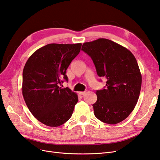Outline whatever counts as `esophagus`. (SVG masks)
I'll use <instances>...</instances> for the list:
<instances>
[{
    "label": "esophagus",
    "mask_w": 160,
    "mask_h": 160,
    "mask_svg": "<svg viewBox=\"0 0 160 160\" xmlns=\"http://www.w3.org/2000/svg\"><path fill=\"white\" fill-rule=\"evenodd\" d=\"M79 93L81 95H85L86 93V92L85 91H80V92H79Z\"/></svg>",
    "instance_id": "34e87169"
}]
</instances>
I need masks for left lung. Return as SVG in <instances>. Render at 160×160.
<instances>
[{"label":"left lung","instance_id":"obj_1","mask_svg":"<svg viewBox=\"0 0 160 160\" xmlns=\"http://www.w3.org/2000/svg\"><path fill=\"white\" fill-rule=\"evenodd\" d=\"M81 50L91 57L98 75L107 79L105 89L96 91L95 117L111 125L122 122L134 109L141 91L136 59L126 48L107 38L84 42Z\"/></svg>","mask_w":160,"mask_h":160}]
</instances>
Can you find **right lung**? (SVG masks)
I'll return each instance as SVG.
<instances>
[{
    "instance_id": "add662e5",
    "label": "right lung",
    "mask_w": 160,
    "mask_h": 160,
    "mask_svg": "<svg viewBox=\"0 0 160 160\" xmlns=\"http://www.w3.org/2000/svg\"><path fill=\"white\" fill-rule=\"evenodd\" d=\"M81 43L48 44L34 52L22 72V92L28 109L38 121L58 127L68 121L78 96L59 84L67 81L65 74L71 62L81 51Z\"/></svg>"
}]
</instances>
